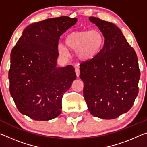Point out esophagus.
Here are the masks:
<instances>
[{
  "instance_id": "esophagus-1",
  "label": "esophagus",
  "mask_w": 147,
  "mask_h": 147,
  "mask_svg": "<svg viewBox=\"0 0 147 147\" xmlns=\"http://www.w3.org/2000/svg\"><path fill=\"white\" fill-rule=\"evenodd\" d=\"M75 72L76 74V76L78 77L80 76V69L78 67H76L75 68Z\"/></svg>"
}]
</instances>
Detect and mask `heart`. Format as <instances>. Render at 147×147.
<instances>
[{"label": "heart", "mask_w": 147, "mask_h": 147, "mask_svg": "<svg viewBox=\"0 0 147 147\" xmlns=\"http://www.w3.org/2000/svg\"><path fill=\"white\" fill-rule=\"evenodd\" d=\"M105 39L100 31L80 30L69 34L65 39V44L58 45V51L61 56H69L67 47L75 51L76 58L81 61H89L96 58L102 51Z\"/></svg>", "instance_id": "1"}]
</instances>
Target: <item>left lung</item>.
<instances>
[{
  "label": "left lung",
  "instance_id": "1",
  "mask_svg": "<svg viewBox=\"0 0 147 147\" xmlns=\"http://www.w3.org/2000/svg\"><path fill=\"white\" fill-rule=\"evenodd\" d=\"M89 19L100 29L105 43L98 56L80 64L84 97L91 115L115 119L130 110L138 94V57L115 24L94 17Z\"/></svg>",
  "mask_w": 147,
  "mask_h": 147
}]
</instances>
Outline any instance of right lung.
<instances>
[{
  "label": "right lung",
  "instance_id": "1",
  "mask_svg": "<svg viewBox=\"0 0 147 147\" xmlns=\"http://www.w3.org/2000/svg\"><path fill=\"white\" fill-rule=\"evenodd\" d=\"M76 18L62 16L32 23L11 52L9 91L18 110L36 121L61 112L63 94L76 78L73 66L57 67L60 36Z\"/></svg>",
  "mask_w": 147,
  "mask_h": 147
}]
</instances>
